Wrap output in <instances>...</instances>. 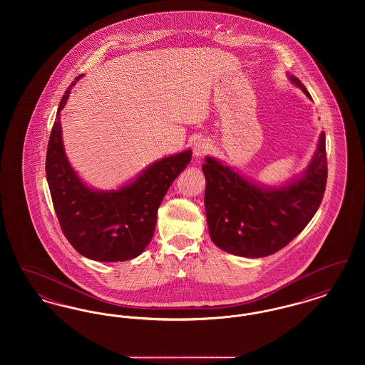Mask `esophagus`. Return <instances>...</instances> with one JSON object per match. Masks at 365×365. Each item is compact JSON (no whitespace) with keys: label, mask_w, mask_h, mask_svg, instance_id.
Instances as JSON below:
<instances>
[{"label":"esophagus","mask_w":365,"mask_h":365,"mask_svg":"<svg viewBox=\"0 0 365 365\" xmlns=\"http://www.w3.org/2000/svg\"><path fill=\"white\" fill-rule=\"evenodd\" d=\"M210 149V143H209L207 139L198 138L194 142V146H192V152H194V156L201 157L204 156L207 152Z\"/></svg>","instance_id":"esophagus-1"}]
</instances>
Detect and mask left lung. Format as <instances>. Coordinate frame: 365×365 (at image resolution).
Wrapping results in <instances>:
<instances>
[{
	"label": "left lung",
	"mask_w": 365,
	"mask_h": 365,
	"mask_svg": "<svg viewBox=\"0 0 365 365\" xmlns=\"http://www.w3.org/2000/svg\"><path fill=\"white\" fill-rule=\"evenodd\" d=\"M287 76L312 100L298 78ZM202 173L212 242L235 256L265 257L292 242L322 204L327 182L326 134L320 133L308 167L280 186L243 176L215 157H205Z\"/></svg>",
	"instance_id": "obj_1"
}]
</instances>
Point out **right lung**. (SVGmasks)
I'll use <instances>...</instances> for the list:
<instances>
[{
  "mask_svg": "<svg viewBox=\"0 0 365 365\" xmlns=\"http://www.w3.org/2000/svg\"><path fill=\"white\" fill-rule=\"evenodd\" d=\"M63 96L46 153V179L61 230L82 256L101 262L131 260L149 245L157 209L164 195L191 161L190 149L163 157L115 190L88 186L72 168L63 143L60 113L71 88Z\"/></svg>",
  "mask_w": 365,
  "mask_h": 365,
  "instance_id": "right-lung-1",
  "label": "right lung"
}]
</instances>
